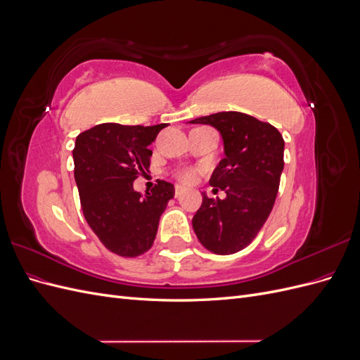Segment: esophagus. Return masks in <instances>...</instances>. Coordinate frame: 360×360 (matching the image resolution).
Wrapping results in <instances>:
<instances>
[{"label": "esophagus", "instance_id": "obj_1", "mask_svg": "<svg viewBox=\"0 0 360 360\" xmlns=\"http://www.w3.org/2000/svg\"><path fill=\"white\" fill-rule=\"evenodd\" d=\"M183 192H184V188H183V186H179V184H177V186H176V197L179 198Z\"/></svg>", "mask_w": 360, "mask_h": 360}]
</instances>
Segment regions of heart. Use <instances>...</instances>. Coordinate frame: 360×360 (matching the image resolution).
Listing matches in <instances>:
<instances>
[{"mask_svg":"<svg viewBox=\"0 0 360 360\" xmlns=\"http://www.w3.org/2000/svg\"><path fill=\"white\" fill-rule=\"evenodd\" d=\"M177 179L183 183H193L197 179V171L195 169H181L177 172Z\"/></svg>","mask_w":360,"mask_h":360,"instance_id":"heart-1","label":"heart"}]
</instances>
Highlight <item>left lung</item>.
<instances>
[{
  "mask_svg": "<svg viewBox=\"0 0 360 360\" xmlns=\"http://www.w3.org/2000/svg\"><path fill=\"white\" fill-rule=\"evenodd\" d=\"M221 132L225 158L210 177L224 200L202 193L192 219L200 243L217 255L238 252L254 240L274 209L284 169V138L270 123L243 112H216L192 120Z\"/></svg>",
  "mask_w": 360,
  "mask_h": 360,
  "instance_id": "left-lung-1",
  "label": "left lung"
}]
</instances>
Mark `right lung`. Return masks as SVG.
Segmentation results:
<instances>
[{
  "mask_svg": "<svg viewBox=\"0 0 360 360\" xmlns=\"http://www.w3.org/2000/svg\"><path fill=\"white\" fill-rule=\"evenodd\" d=\"M163 127L103 123L76 138L75 180L84 217L103 246L120 257L147 252L174 198V186L163 180L146 197L134 191V181L150 167L148 146Z\"/></svg>",
  "mask_w": 360,
  "mask_h": 360,
  "instance_id": "add662e5",
  "label": "right lung"
}]
</instances>
